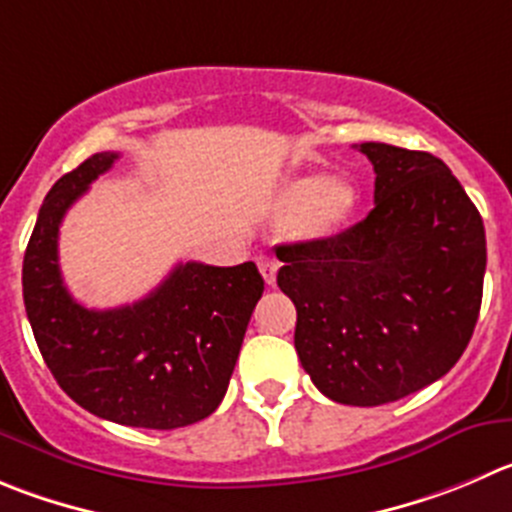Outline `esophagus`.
Instances as JSON below:
<instances>
[{
	"instance_id": "obj_1",
	"label": "esophagus",
	"mask_w": 512,
	"mask_h": 512,
	"mask_svg": "<svg viewBox=\"0 0 512 512\" xmlns=\"http://www.w3.org/2000/svg\"><path fill=\"white\" fill-rule=\"evenodd\" d=\"M256 264H259V271L261 276H264V281L269 286L276 284V271H279V264H276L274 256H269V253H261L259 259H256Z\"/></svg>"
}]
</instances>
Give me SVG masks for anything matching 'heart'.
Returning a JSON list of instances; mask_svg holds the SVG:
<instances>
[{
	"mask_svg": "<svg viewBox=\"0 0 512 512\" xmlns=\"http://www.w3.org/2000/svg\"><path fill=\"white\" fill-rule=\"evenodd\" d=\"M354 188L347 180H326V175L311 173L291 180L284 191V208L289 213L306 211V223L316 233H332L354 211Z\"/></svg>",
	"mask_w": 512,
	"mask_h": 512,
	"instance_id": "1",
	"label": "heart"
}]
</instances>
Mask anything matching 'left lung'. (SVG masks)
Here are the masks:
<instances>
[{"label": "left lung", "instance_id": "1", "mask_svg": "<svg viewBox=\"0 0 512 512\" xmlns=\"http://www.w3.org/2000/svg\"><path fill=\"white\" fill-rule=\"evenodd\" d=\"M374 208L332 238L286 243L276 284L294 301V347L321 394L354 407L445 377L483 301L485 226L440 158L362 143Z\"/></svg>", "mask_w": 512, "mask_h": 512}]
</instances>
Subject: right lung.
I'll list each match as a JSON object with an SVG mask.
<instances>
[{
  "instance_id": "obj_1",
  "label": "right lung",
  "mask_w": 512,
  "mask_h": 512,
  "mask_svg": "<svg viewBox=\"0 0 512 512\" xmlns=\"http://www.w3.org/2000/svg\"><path fill=\"white\" fill-rule=\"evenodd\" d=\"M115 160L95 153L47 193L24 251V309L42 359L77 405L118 425L175 430L221 405L264 279L253 261H188L135 304H77L62 281L60 223Z\"/></svg>"
}]
</instances>
